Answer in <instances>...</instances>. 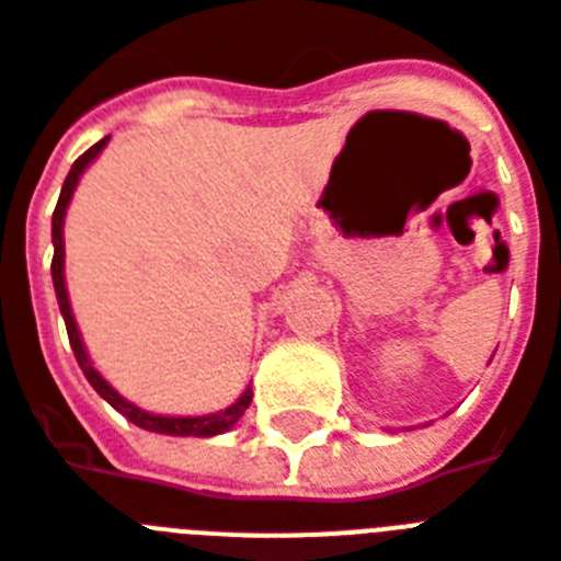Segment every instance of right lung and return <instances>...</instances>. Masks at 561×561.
I'll list each match as a JSON object with an SVG mask.
<instances>
[{
  "label": "right lung",
  "mask_w": 561,
  "mask_h": 561,
  "mask_svg": "<svg viewBox=\"0 0 561 561\" xmlns=\"http://www.w3.org/2000/svg\"><path fill=\"white\" fill-rule=\"evenodd\" d=\"M107 145V136L105 139H99L93 148H88L82 153V157L73 162V168H70V173L65 176V185H62V193H59V202H56V210H54V262H50V273H54V288H56V299H59V310H62L65 317V328H68V339H70V347H73V356H77L79 368H82L84 379L93 385V390H96L99 397L105 399V402H111L116 411L122 413V416H128L134 425L145 427V431H157V433H171V436H214V433H225L228 427H233L239 422V416H242L244 411H248V404H251L253 399V390H244L242 397L237 399V402L230 404V408H225L222 413H210V416H157V413H148L142 411V408H136V404H130L128 399H122L116 390L111 388V385L102 379V376L96 374V368L91 365V359H88V353H84L82 347V339H79V331H77V322H73V313H70V305H68V290H65V276H62V265H65V244H62V222H65V210H68V202L70 196H73V187H77L79 176H82V171L88 168V164L96 159V153Z\"/></svg>",
  "instance_id": "obj_1"
}]
</instances>
